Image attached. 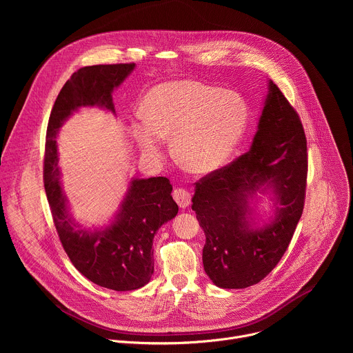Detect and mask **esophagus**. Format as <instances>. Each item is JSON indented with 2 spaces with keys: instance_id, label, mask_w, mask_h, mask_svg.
Here are the masks:
<instances>
[{
  "instance_id": "34e87169",
  "label": "esophagus",
  "mask_w": 353,
  "mask_h": 353,
  "mask_svg": "<svg viewBox=\"0 0 353 353\" xmlns=\"http://www.w3.org/2000/svg\"><path fill=\"white\" fill-rule=\"evenodd\" d=\"M173 198L180 208H187L191 204V192L185 188H176L173 191Z\"/></svg>"
}]
</instances>
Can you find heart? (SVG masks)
<instances>
[{"label": "heart", "mask_w": 353, "mask_h": 353, "mask_svg": "<svg viewBox=\"0 0 353 353\" xmlns=\"http://www.w3.org/2000/svg\"><path fill=\"white\" fill-rule=\"evenodd\" d=\"M142 114L130 131L148 161H159L165 138L190 170L208 174L234 154L250 119L245 100L236 92L196 81H172L154 86L142 102Z\"/></svg>", "instance_id": "b5f03b06"}]
</instances>
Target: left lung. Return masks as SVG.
<instances>
[{
    "instance_id": "1",
    "label": "left lung",
    "mask_w": 353,
    "mask_h": 353,
    "mask_svg": "<svg viewBox=\"0 0 353 353\" xmlns=\"http://www.w3.org/2000/svg\"><path fill=\"white\" fill-rule=\"evenodd\" d=\"M307 141L296 110L270 81L259 128L248 152L195 183L192 211L205 233L204 270L223 289L263 281L279 263L303 212ZM272 192L274 216L263 227L248 199Z\"/></svg>"
}]
</instances>
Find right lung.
I'll return each instance as SVG.
<instances>
[{
	"mask_svg": "<svg viewBox=\"0 0 353 353\" xmlns=\"http://www.w3.org/2000/svg\"><path fill=\"white\" fill-rule=\"evenodd\" d=\"M134 68V63L90 65L71 75L48 119L43 170L53 221L71 263L90 282L117 292L139 289L152 276L154 237L179 212L173 187L166 177L132 179L114 221L105 229H82L61 188L56 135L79 108L97 106L116 114L112 93Z\"/></svg>",
	"mask_w": 353,
	"mask_h": 353,
	"instance_id": "add662e5",
	"label": "right lung"
}]
</instances>
